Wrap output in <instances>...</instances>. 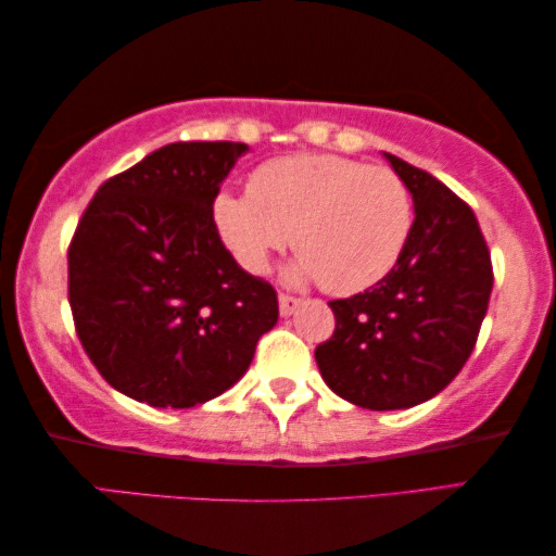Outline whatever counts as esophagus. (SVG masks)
I'll return each instance as SVG.
<instances>
[{"instance_id":"34e87169","label":"esophagus","mask_w":556,"mask_h":556,"mask_svg":"<svg viewBox=\"0 0 556 556\" xmlns=\"http://www.w3.org/2000/svg\"><path fill=\"white\" fill-rule=\"evenodd\" d=\"M278 305H280V315H293L295 313V307L301 305V298H295V295H288V293H280L278 295Z\"/></svg>"}]
</instances>
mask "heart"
Wrapping results in <instances>:
<instances>
[{"label": "heart", "mask_w": 556, "mask_h": 556, "mask_svg": "<svg viewBox=\"0 0 556 556\" xmlns=\"http://www.w3.org/2000/svg\"><path fill=\"white\" fill-rule=\"evenodd\" d=\"M245 189V195L220 191L213 199V224L236 261L263 273L293 238L298 276L320 280L332 295L378 286L413 233V195L386 166L298 153L261 164Z\"/></svg>", "instance_id": "1"}]
</instances>
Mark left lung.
I'll return each mask as SVG.
<instances>
[{
  "instance_id": "obj_1",
  "label": "left lung",
  "mask_w": 556,
  "mask_h": 556,
  "mask_svg": "<svg viewBox=\"0 0 556 556\" xmlns=\"http://www.w3.org/2000/svg\"><path fill=\"white\" fill-rule=\"evenodd\" d=\"M386 156L413 193V233L378 286L328 303L336 332L315 348L328 388L367 409L420 405L455 380L494 280L472 208L427 170Z\"/></svg>"
}]
</instances>
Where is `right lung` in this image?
<instances>
[{
    "label": "right lung",
    "mask_w": 556,
    "mask_h": 556,
    "mask_svg": "<svg viewBox=\"0 0 556 556\" xmlns=\"http://www.w3.org/2000/svg\"><path fill=\"white\" fill-rule=\"evenodd\" d=\"M249 151L178 141L99 186L70 243V305L89 361L151 407H193L243 378L278 320L268 280L238 266L213 199Z\"/></svg>",
    "instance_id": "add662e5"
}]
</instances>
